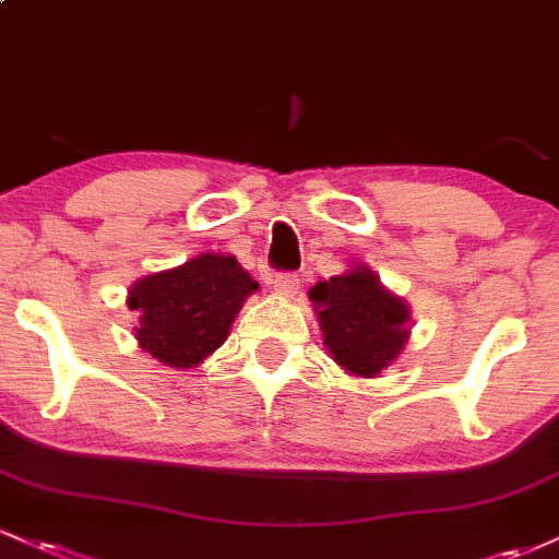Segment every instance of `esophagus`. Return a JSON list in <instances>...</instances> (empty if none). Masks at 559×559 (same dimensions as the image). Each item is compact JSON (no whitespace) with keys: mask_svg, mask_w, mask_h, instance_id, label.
I'll return each mask as SVG.
<instances>
[{"mask_svg":"<svg viewBox=\"0 0 559 559\" xmlns=\"http://www.w3.org/2000/svg\"><path fill=\"white\" fill-rule=\"evenodd\" d=\"M273 288L278 297H294V294L299 292V278L294 273H278L273 278Z\"/></svg>","mask_w":559,"mask_h":559,"instance_id":"34e87169","label":"esophagus"}]
</instances>
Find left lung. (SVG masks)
I'll return each mask as SVG.
<instances>
[{
	"label": "left lung",
	"mask_w": 559,
	"mask_h": 559,
	"mask_svg": "<svg viewBox=\"0 0 559 559\" xmlns=\"http://www.w3.org/2000/svg\"><path fill=\"white\" fill-rule=\"evenodd\" d=\"M310 301L333 362L355 378H378L402 355L413 329L409 305L381 284L368 265L318 281Z\"/></svg>",
	"instance_id": "8db88e82"
}]
</instances>
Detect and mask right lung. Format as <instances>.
Returning a JSON list of instances; mask_svg holds the SVG:
<instances>
[{"instance_id": "add662e5", "label": "right lung", "mask_w": 559, "mask_h": 559, "mask_svg": "<svg viewBox=\"0 0 559 559\" xmlns=\"http://www.w3.org/2000/svg\"><path fill=\"white\" fill-rule=\"evenodd\" d=\"M260 288L234 254L202 252L183 265L141 275L128 288L139 312L136 342L168 368H199L228 338L230 325Z\"/></svg>"}]
</instances>
